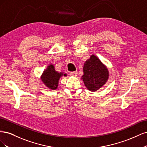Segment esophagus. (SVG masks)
Returning a JSON list of instances; mask_svg holds the SVG:
<instances>
[{"label": "esophagus", "instance_id": "1", "mask_svg": "<svg viewBox=\"0 0 147 147\" xmlns=\"http://www.w3.org/2000/svg\"><path fill=\"white\" fill-rule=\"evenodd\" d=\"M78 74L77 71H75V72H70V75L72 77H76Z\"/></svg>", "mask_w": 147, "mask_h": 147}]
</instances>
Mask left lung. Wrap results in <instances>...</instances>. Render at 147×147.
<instances>
[{
  "mask_svg": "<svg viewBox=\"0 0 147 147\" xmlns=\"http://www.w3.org/2000/svg\"><path fill=\"white\" fill-rule=\"evenodd\" d=\"M83 70V75L81 78L86 88L91 91L98 90L109 79V72L107 67L94 55L85 61Z\"/></svg>",
  "mask_w": 147,
  "mask_h": 147,
  "instance_id": "1",
  "label": "left lung"
}]
</instances>
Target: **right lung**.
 Instances as JSON below:
<instances>
[{
    "mask_svg": "<svg viewBox=\"0 0 147 147\" xmlns=\"http://www.w3.org/2000/svg\"><path fill=\"white\" fill-rule=\"evenodd\" d=\"M63 76H67V74L64 72H57L55 69V65L50 64L44 70L40 78L47 87L50 90H55L59 85V79Z\"/></svg>",
    "mask_w": 147,
    "mask_h": 147,
    "instance_id": "right-lung-1",
    "label": "right lung"
}]
</instances>
